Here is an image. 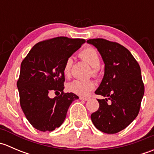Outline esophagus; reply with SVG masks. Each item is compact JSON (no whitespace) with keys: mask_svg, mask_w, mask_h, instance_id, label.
<instances>
[{"mask_svg":"<svg viewBox=\"0 0 154 154\" xmlns=\"http://www.w3.org/2000/svg\"><path fill=\"white\" fill-rule=\"evenodd\" d=\"M80 100H85V101H86V100H89V97H80Z\"/></svg>","mask_w":154,"mask_h":154,"instance_id":"obj_1","label":"esophagus"}]
</instances>
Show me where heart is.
Masks as SVG:
<instances>
[{
	"instance_id": "obj_1",
	"label": "heart",
	"mask_w": 154,
	"mask_h": 154,
	"mask_svg": "<svg viewBox=\"0 0 154 154\" xmlns=\"http://www.w3.org/2000/svg\"><path fill=\"white\" fill-rule=\"evenodd\" d=\"M80 57L92 68L91 73L93 75H97L100 65V59L97 51L93 48H86L80 53ZM71 66L72 60L69 58L66 60L63 68V73L66 76L69 75ZM94 88V83L91 80H75L68 83L67 86L68 91L80 96L88 95Z\"/></svg>"
}]
</instances>
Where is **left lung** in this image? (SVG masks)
<instances>
[{"mask_svg": "<svg viewBox=\"0 0 154 154\" xmlns=\"http://www.w3.org/2000/svg\"><path fill=\"white\" fill-rule=\"evenodd\" d=\"M87 43L97 49L104 63V75L94 93L99 109L91 115L93 125L108 134L119 133L139 114L144 87L141 68L131 53L120 44L103 38L88 39ZM108 100L112 103H107Z\"/></svg>", "mask_w": 154, "mask_h": 154, "instance_id": "8db88e82", "label": "left lung"}]
</instances>
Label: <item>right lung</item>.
Masks as SVG:
<instances>
[{
	"label": "right lung",
	"mask_w": 154,
	"mask_h": 154,
	"mask_svg": "<svg viewBox=\"0 0 154 154\" xmlns=\"http://www.w3.org/2000/svg\"><path fill=\"white\" fill-rule=\"evenodd\" d=\"M86 40L57 37L37 43L21 64L17 82L20 103L26 118L34 128L53 131L66 119L70 105L79 98L72 92L64 93L66 60ZM53 91H61L59 97L51 99Z\"/></svg>",
	"instance_id": "add662e5"
}]
</instances>
